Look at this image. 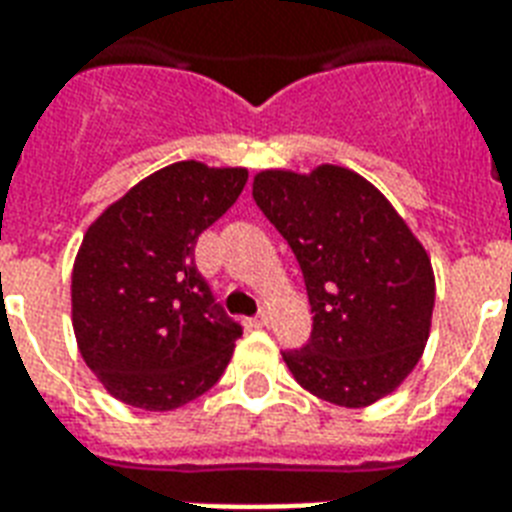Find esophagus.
Segmentation results:
<instances>
[{
	"label": "esophagus",
	"instance_id": "1",
	"mask_svg": "<svg viewBox=\"0 0 512 512\" xmlns=\"http://www.w3.org/2000/svg\"><path fill=\"white\" fill-rule=\"evenodd\" d=\"M268 324V313H257V316H252V319H247V327H265Z\"/></svg>",
	"mask_w": 512,
	"mask_h": 512
}]
</instances>
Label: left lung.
Here are the masks:
<instances>
[{
	"label": "left lung",
	"mask_w": 512,
	"mask_h": 512,
	"mask_svg": "<svg viewBox=\"0 0 512 512\" xmlns=\"http://www.w3.org/2000/svg\"><path fill=\"white\" fill-rule=\"evenodd\" d=\"M252 196L295 252L311 300V337L281 353L289 372L348 409L393 393L420 361L436 303L430 257L409 225L369 180L335 164L265 170Z\"/></svg>",
	"instance_id": "left-lung-1"
}]
</instances>
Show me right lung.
I'll list each match as a JSON object with an SVG mask.
<instances>
[{
    "instance_id": "add662e5",
    "label": "right lung",
    "mask_w": 512,
    "mask_h": 512,
    "mask_svg": "<svg viewBox=\"0 0 512 512\" xmlns=\"http://www.w3.org/2000/svg\"><path fill=\"white\" fill-rule=\"evenodd\" d=\"M244 185L241 167L170 164L84 233L71 276L74 335L87 366L124 404L170 412L225 372L241 324L215 303L193 249Z\"/></svg>"
}]
</instances>
